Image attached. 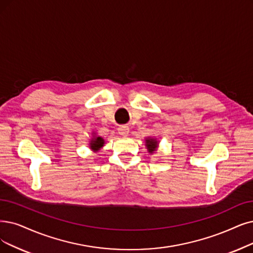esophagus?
Returning <instances> with one entry per match:
<instances>
[{"label": "esophagus", "mask_w": 253, "mask_h": 253, "mask_svg": "<svg viewBox=\"0 0 253 253\" xmlns=\"http://www.w3.org/2000/svg\"><path fill=\"white\" fill-rule=\"evenodd\" d=\"M128 132H129V128H128V126H121L118 127V133H119L120 135L127 136Z\"/></svg>", "instance_id": "1"}]
</instances>
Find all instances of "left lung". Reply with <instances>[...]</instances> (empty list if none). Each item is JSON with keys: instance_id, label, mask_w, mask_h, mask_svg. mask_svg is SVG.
Returning a JSON list of instances; mask_svg holds the SVG:
<instances>
[{"instance_id": "obj_1", "label": "left lung", "mask_w": 253, "mask_h": 253, "mask_svg": "<svg viewBox=\"0 0 253 253\" xmlns=\"http://www.w3.org/2000/svg\"><path fill=\"white\" fill-rule=\"evenodd\" d=\"M157 144L158 142L155 140V139H147L146 140V146L148 148V151L150 154H153L154 151L156 150V147H157Z\"/></svg>"}]
</instances>
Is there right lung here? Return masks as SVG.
Listing matches in <instances>:
<instances>
[{"mask_svg":"<svg viewBox=\"0 0 253 253\" xmlns=\"http://www.w3.org/2000/svg\"><path fill=\"white\" fill-rule=\"evenodd\" d=\"M104 143H105V141L102 137H95L92 139L91 143H90V147H91V149L97 151L100 147L104 146Z\"/></svg>","mask_w":253,"mask_h":253,"instance_id":"1","label":"right lung"}]
</instances>
